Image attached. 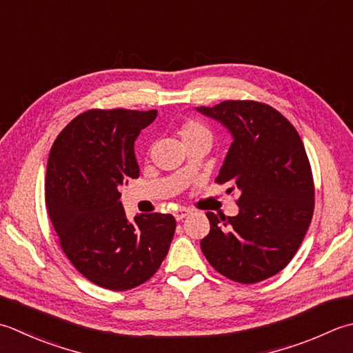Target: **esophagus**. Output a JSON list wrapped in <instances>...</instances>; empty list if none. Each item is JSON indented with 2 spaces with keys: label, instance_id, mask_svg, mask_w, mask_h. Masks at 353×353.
<instances>
[{
  "label": "esophagus",
  "instance_id": "esophagus-1",
  "mask_svg": "<svg viewBox=\"0 0 353 353\" xmlns=\"http://www.w3.org/2000/svg\"><path fill=\"white\" fill-rule=\"evenodd\" d=\"M190 212L191 211L188 208H179V210L174 211V217H176V220H182V219H185L186 216H188Z\"/></svg>",
  "mask_w": 353,
  "mask_h": 353
}]
</instances>
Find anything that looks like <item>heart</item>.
I'll use <instances>...</instances> for the list:
<instances>
[{
    "label": "heart",
    "instance_id": "1",
    "mask_svg": "<svg viewBox=\"0 0 353 353\" xmlns=\"http://www.w3.org/2000/svg\"><path fill=\"white\" fill-rule=\"evenodd\" d=\"M181 137H182L183 143L194 141V139H206L211 142L212 134H211V130L206 125H203V123L196 122V121H190L182 125Z\"/></svg>",
    "mask_w": 353,
    "mask_h": 353
}]
</instances>
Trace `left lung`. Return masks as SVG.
I'll use <instances>...</instances> for the list:
<instances>
[{"mask_svg":"<svg viewBox=\"0 0 353 353\" xmlns=\"http://www.w3.org/2000/svg\"><path fill=\"white\" fill-rule=\"evenodd\" d=\"M232 136L216 182L237 190L239 214L206 212L210 234L200 241L210 265L250 285L279 274L306 236L314 182L301 137L277 110L254 101L197 107Z\"/></svg>","mask_w":353,"mask_h":353,"instance_id":"left-lung-1","label":"left lung"}]
</instances>
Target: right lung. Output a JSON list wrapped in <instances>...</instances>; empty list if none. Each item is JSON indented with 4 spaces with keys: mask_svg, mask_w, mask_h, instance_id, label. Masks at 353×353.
I'll use <instances>...</instances> for the list:
<instances>
[{
    "mask_svg": "<svg viewBox=\"0 0 353 353\" xmlns=\"http://www.w3.org/2000/svg\"><path fill=\"white\" fill-rule=\"evenodd\" d=\"M156 116V110H90L61 131L48 154L46 205L62 251L110 291L153 277L176 231L171 214L128 220L119 200L121 186L139 177L134 141Z\"/></svg>",
    "mask_w": 353,
    "mask_h": 353,
    "instance_id": "1",
    "label": "right lung"
}]
</instances>
